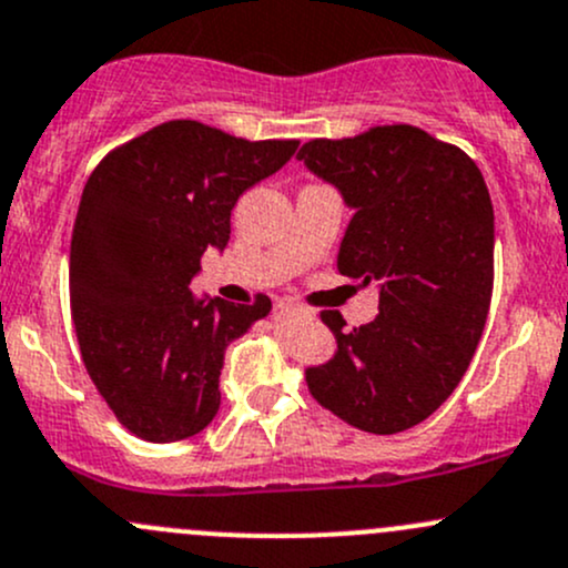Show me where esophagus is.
<instances>
[{"mask_svg":"<svg viewBox=\"0 0 568 568\" xmlns=\"http://www.w3.org/2000/svg\"><path fill=\"white\" fill-rule=\"evenodd\" d=\"M277 311H283V313L296 311V302H291V300H280V302H277Z\"/></svg>","mask_w":568,"mask_h":568,"instance_id":"esophagus-1","label":"esophagus"}]
</instances>
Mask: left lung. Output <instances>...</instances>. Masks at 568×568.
I'll use <instances>...</instances> for the list:
<instances>
[{
	"label": "left lung",
	"instance_id": "1",
	"mask_svg": "<svg viewBox=\"0 0 568 568\" xmlns=\"http://www.w3.org/2000/svg\"><path fill=\"white\" fill-rule=\"evenodd\" d=\"M300 159L354 209L337 272L379 280V316L343 329L305 368L324 409L368 434L426 420L456 390L484 332L495 285V211L478 164L417 125L311 140Z\"/></svg>",
	"mask_w": 568,
	"mask_h": 568
}]
</instances>
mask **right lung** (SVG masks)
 <instances>
[{
  "instance_id": "obj_1",
  "label": "right lung",
  "mask_w": 568,
  "mask_h": 568,
  "mask_svg": "<svg viewBox=\"0 0 568 568\" xmlns=\"http://www.w3.org/2000/svg\"><path fill=\"white\" fill-rule=\"evenodd\" d=\"M296 148L170 120L109 151L84 183L71 239L73 329L95 390L140 439L178 443L214 420L227 343L272 302H203L189 285L203 252L231 239L236 200Z\"/></svg>"
}]
</instances>
